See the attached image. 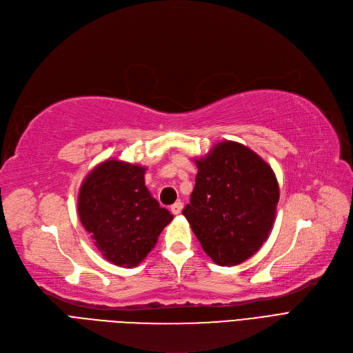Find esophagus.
<instances>
[{"mask_svg":"<svg viewBox=\"0 0 353 353\" xmlns=\"http://www.w3.org/2000/svg\"><path fill=\"white\" fill-rule=\"evenodd\" d=\"M170 210H172V213H173L174 216L180 214V213H181V210H183V203H181V201H176L174 205H172V206H170Z\"/></svg>","mask_w":353,"mask_h":353,"instance_id":"esophagus-1","label":"esophagus"}]
</instances>
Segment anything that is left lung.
Returning <instances> with one entry per match:
<instances>
[{
  "label": "left lung",
  "instance_id": "8db88e82",
  "mask_svg": "<svg viewBox=\"0 0 353 353\" xmlns=\"http://www.w3.org/2000/svg\"><path fill=\"white\" fill-rule=\"evenodd\" d=\"M196 165L190 205L183 214L214 263L236 266L268 240L279 184L263 159L236 141L216 144Z\"/></svg>",
  "mask_w": 353,
  "mask_h": 353
}]
</instances>
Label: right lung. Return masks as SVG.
I'll use <instances>...</instances> for the list:
<instances>
[{
	"mask_svg": "<svg viewBox=\"0 0 353 353\" xmlns=\"http://www.w3.org/2000/svg\"><path fill=\"white\" fill-rule=\"evenodd\" d=\"M144 173L145 167L108 159L87 174L80 188L81 225L104 259L120 268L143 262L173 220L145 188Z\"/></svg>",
	"mask_w": 353,
	"mask_h": 353,
	"instance_id": "1",
	"label": "right lung"
}]
</instances>
